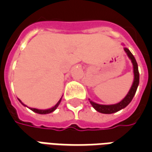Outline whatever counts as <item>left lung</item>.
Wrapping results in <instances>:
<instances>
[{
	"label": "left lung",
	"mask_w": 152,
	"mask_h": 152,
	"mask_svg": "<svg viewBox=\"0 0 152 152\" xmlns=\"http://www.w3.org/2000/svg\"><path fill=\"white\" fill-rule=\"evenodd\" d=\"M124 50L125 51V53H127L128 57L131 59L132 63H133V66H134V83H133V85L131 86L130 90L129 91L127 95L125 96V98L123 100H121L119 103L113 104V105H101V104H98V103L94 102L89 100V102L91 103V105L93 106V107L95 109L97 112H101V113H103V114H112V113H115V112H118V111H120L121 109L124 108L132 101L135 93L137 91V86H138V84H139V72H138L137 63L136 62L135 58H134V56L132 54L130 51L128 50L127 48H124Z\"/></svg>",
	"instance_id": "8db88e82"
}]
</instances>
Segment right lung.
Listing matches in <instances>:
<instances>
[{
    "mask_svg": "<svg viewBox=\"0 0 152 152\" xmlns=\"http://www.w3.org/2000/svg\"><path fill=\"white\" fill-rule=\"evenodd\" d=\"M61 99H62V98L60 99V100L58 101V103H57L56 105L54 106V107H53L52 108L47 109V110H39V109H37V108H30V109H31V111H33L34 112H36V113H38V114H49V113H50V112H53V111H54V110H55V109L58 107V106L59 105L60 102H61ZM18 100H19V99H18ZM19 102H21L23 105H24V104H23V102H22L20 100H19ZM24 106H26V105H24Z\"/></svg>",
    "mask_w": 152,
    "mask_h": 152,
    "instance_id": "add662e5",
    "label": "right lung"
}]
</instances>
